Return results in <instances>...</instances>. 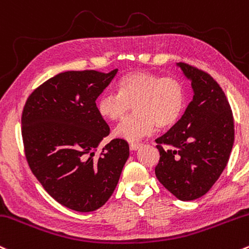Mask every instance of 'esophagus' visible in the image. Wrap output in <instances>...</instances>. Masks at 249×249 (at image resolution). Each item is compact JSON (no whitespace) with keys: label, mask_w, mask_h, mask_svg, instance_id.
<instances>
[{"label":"esophagus","mask_w":249,"mask_h":249,"mask_svg":"<svg viewBox=\"0 0 249 249\" xmlns=\"http://www.w3.org/2000/svg\"><path fill=\"white\" fill-rule=\"evenodd\" d=\"M141 145V143H130V149L132 150V151H135V150H137Z\"/></svg>","instance_id":"1"}]
</instances>
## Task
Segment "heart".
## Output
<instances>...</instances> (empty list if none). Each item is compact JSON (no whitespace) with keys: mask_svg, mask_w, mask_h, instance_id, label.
Wrapping results in <instances>:
<instances>
[{"mask_svg":"<svg viewBox=\"0 0 249 249\" xmlns=\"http://www.w3.org/2000/svg\"><path fill=\"white\" fill-rule=\"evenodd\" d=\"M117 94L104 93L97 100V111L108 122L124 119L131 106L135 116L114 129V137L136 142L154 132L156 125L168 129L178 122L187 106V89L173 76L136 71L127 73L116 86Z\"/></svg>","mask_w":249,"mask_h":249,"instance_id":"obj_1","label":"heart"}]
</instances>
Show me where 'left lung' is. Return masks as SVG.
<instances>
[{
	"label": "left lung",
	"mask_w": 249,
	"mask_h": 249,
	"mask_svg": "<svg viewBox=\"0 0 249 249\" xmlns=\"http://www.w3.org/2000/svg\"><path fill=\"white\" fill-rule=\"evenodd\" d=\"M191 81L193 100L182 118L156 139L158 181L181 201L210 190L225 170L234 144V119L225 92L213 76L185 62L177 64Z\"/></svg>",
	"instance_id": "left-lung-1"
}]
</instances>
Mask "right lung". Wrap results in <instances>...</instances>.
I'll list each match as a JSON object with an SVG mask.
<instances>
[{"mask_svg":"<svg viewBox=\"0 0 249 249\" xmlns=\"http://www.w3.org/2000/svg\"><path fill=\"white\" fill-rule=\"evenodd\" d=\"M117 72L59 73L34 89L23 107L22 138L29 168L54 200L75 212L104 206L129 158V144L119 138L94 157L110 133L95 100Z\"/></svg>","mask_w":249,"mask_h":249,"instance_id":"obj_1","label":"right lung"}]
</instances>
